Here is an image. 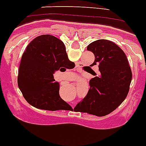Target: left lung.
Wrapping results in <instances>:
<instances>
[{"label": "left lung", "instance_id": "8db88e82", "mask_svg": "<svg viewBox=\"0 0 146 146\" xmlns=\"http://www.w3.org/2000/svg\"><path fill=\"white\" fill-rule=\"evenodd\" d=\"M87 50L94 54L92 65H98L99 73L89 81L87 94L74 111L103 116L117 108L127 98L132 70L125 53L111 40H95Z\"/></svg>", "mask_w": 146, "mask_h": 146}]
</instances>
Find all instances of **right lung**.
<instances>
[{"mask_svg":"<svg viewBox=\"0 0 146 146\" xmlns=\"http://www.w3.org/2000/svg\"><path fill=\"white\" fill-rule=\"evenodd\" d=\"M63 42L52 35H39L26 47L21 59L18 86L29 104L36 108L57 111L72 108L59 94L55 71L72 69Z\"/></svg>","mask_w":146,"mask_h":146,"instance_id":"right-lung-1","label":"right lung"}]
</instances>
